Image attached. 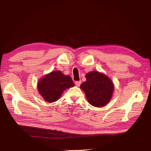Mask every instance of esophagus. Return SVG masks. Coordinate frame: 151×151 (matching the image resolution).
Masks as SVG:
<instances>
[{"label":"esophagus","instance_id":"34e87169","mask_svg":"<svg viewBox=\"0 0 151 151\" xmlns=\"http://www.w3.org/2000/svg\"><path fill=\"white\" fill-rule=\"evenodd\" d=\"M81 81H76V82H75V85H76V86H77V87H79L80 85H81Z\"/></svg>","mask_w":151,"mask_h":151}]
</instances>
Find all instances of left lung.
Here are the masks:
<instances>
[{
    "label": "left lung",
    "instance_id": "left-lung-1",
    "mask_svg": "<svg viewBox=\"0 0 151 151\" xmlns=\"http://www.w3.org/2000/svg\"><path fill=\"white\" fill-rule=\"evenodd\" d=\"M86 81L81 85V88L84 91L89 103L95 107L106 105L114 89L112 81L106 75L96 70L86 74Z\"/></svg>",
    "mask_w": 151,
    "mask_h": 151
}]
</instances>
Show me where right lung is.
Here are the masks:
<instances>
[{"label":"right lung","mask_w":151,"mask_h":151,"mask_svg":"<svg viewBox=\"0 0 151 151\" xmlns=\"http://www.w3.org/2000/svg\"><path fill=\"white\" fill-rule=\"evenodd\" d=\"M75 84L69 75L58 70L45 75L37 83V89L44 100L54 102L58 100L63 91L73 87Z\"/></svg>","instance_id":"obj_1"}]
</instances>
